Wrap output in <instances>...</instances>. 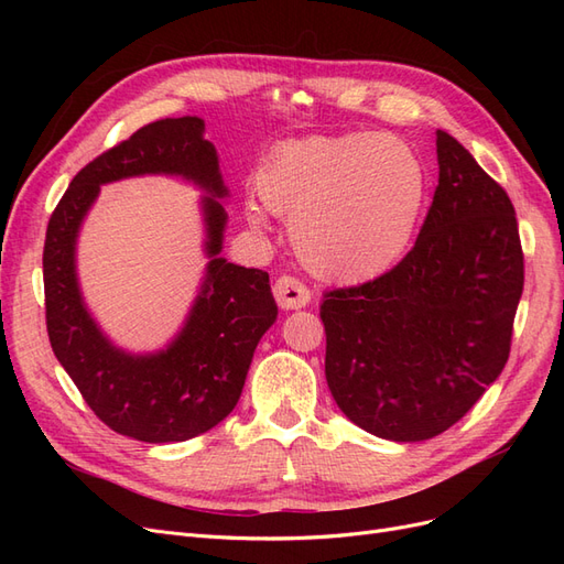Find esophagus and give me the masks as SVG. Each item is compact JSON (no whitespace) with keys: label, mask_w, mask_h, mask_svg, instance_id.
I'll use <instances>...</instances> for the list:
<instances>
[{"label":"esophagus","mask_w":564,"mask_h":564,"mask_svg":"<svg viewBox=\"0 0 564 564\" xmlns=\"http://www.w3.org/2000/svg\"><path fill=\"white\" fill-rule=\"evenodd\" d=\"M272 294H275V301L280 308L284 311H299L303 305H308L311 292L299 278L294 275H282L275 280V286H272Z\"/></svg>","instance_id":"obj_1"}]
</instances>
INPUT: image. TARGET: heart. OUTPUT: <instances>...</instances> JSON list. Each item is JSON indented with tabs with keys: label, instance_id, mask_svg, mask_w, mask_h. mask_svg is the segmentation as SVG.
<instances>
[{
	"label": "heart",
	"instance_id": "b5f03b06",
	"mask_svg": "<svg viewBox=\"0 0 564 564\" xmlns=\"http://www.w3.org/2000/svg\"><path fill=\"white\" fill-rule=\"evenodd\" d=\"M259 195L268 209L292 218V245L315 275L362 282L395 265L412 240L425 172L398 135H313L272 152ZM249 220L263 226V214L249 207Z\"/></svg>",
	"mask_w": 564,
	"mask_h": 564
}]
</instances>
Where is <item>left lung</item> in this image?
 Here are the masks:
<instances>
[{
	"label": "left lung",
	"mask_w": 564,
	"mask_h": 564,
	"mask_svg": "<svg viewBox=\"0 0 564 564\" xmlns=\"http://www.w3.org/2000/svg\"><path fill=\"white\" fill-rule=\"evenodd\" d=\"M440 178L414 247L324 294V373L355 425L419 442L464 419L510 355L524 253L508 193L437 129Z\"/></svg>",
	"instance_id": "1"
}]
</instances>
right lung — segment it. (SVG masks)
<instances>
[{"instance_id": "obj_1", "label": "right lung", "mask_w": 564, "mask_h": 564, "mask_svg": "<svg viewBox=\"0 0 564 564\" xmlns=\"http://www.w3.org/2000/svg\"><path fill=\"white\" fill-rule=\"evenodd\" d=\"M199 117H166L91 160L67 185L44 240V301L51 348L84 402L110 431L141 442H183L207 433L240 400L251 357L278 317L265 270L220 259L228 191L216 148ZM141 173H178L213 195L203 200L213 261L192 317L158 356L117 351L83 308L74 275V240L99 185Z\"/></svg>"}]
</instances>
